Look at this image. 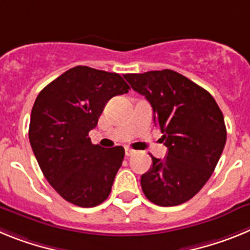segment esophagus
<instances>
[{"mask_svg":"<svg viewBox=\"0 0 250 250\" xmlns=\"http://www.w3.org/2000/svg\"><path fill=\"white\" fill-rule=\"evenodd\" d=\"M132 154H135V151H134V150H131V149H125V155H126L127 158H129V156H131Z\"/></svg>","mask_w":250,"mask_h":250,"instance_id":"esophagus-1","label":"esophagus"}]
</instances>
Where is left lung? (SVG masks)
<instances>
[{"mask_svg":"<svg viewBox=\"0 0 250 250\" xmlns=\"http://www.w3.org/2000/svg\"><path fill=\"white\" fill-rule=\"evenodd\" d=\"M144 95L167 147L163 160L141 175V189L151 203L174 207L191 199L213 174L227 141L219 106L209 92L173 70L124 75Z\"/></svg>","mask_w":250,"mask_h":250,"instance_id":"left-lung-1","label":"left lung"}]
</instances>
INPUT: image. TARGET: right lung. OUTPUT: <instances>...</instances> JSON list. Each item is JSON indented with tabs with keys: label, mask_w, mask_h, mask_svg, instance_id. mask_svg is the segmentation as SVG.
I'll use <instances>...</instances> for the list:
<instances>
[{
	"label": "right lung",
	"mask_w": 250,
	"mask_h": 250,
	"mask_svg": "<svg viewBox=\"0 0 250 250\" xmlns=\"http://www.w3.org/2000/svg\"><path fill=\"white\" fill-rule=\"evenodd\" d=\"M116 72L76 66L40 92L28 138L43 175L71 204L92 208L107 199L123 164V146L101 147L89 138L106 103L129 92Z\"/></svg>",
	"instance_id": "add662e5"
}]
</instances>
